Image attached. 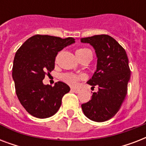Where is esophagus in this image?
<instances>
[{"instance_id": "esophagus-1", "label": "esophagus", "mask_w": 146, "mask_h": 146, "mask_svg": "<svg viewBox=\"0 0 146 146\" xmlns=\"http://www.w3.org/2000/svg\"><path fill=\"white\" fill-rule=\"evenodd\" d=\"M71 91L73 92H75V93H79L80 92V90L79 89H71Z\"/></svg>"}]
</instances>
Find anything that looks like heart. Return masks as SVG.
Wrapping results in <instances>:
<instances>
[{
    "mask_svg": "<svg viewBox=\"0 0 146 146\" xmlns=\"http://www.w3.org/2000/svg\"><path fill=\"white\" fill-rule=\"evenodd\" d=\"M90 50L87 48H80L76 50V55L77 58H80V57H82L85 54H86L87 52H89ZM91 52V51H90ZM60 79L61 80H63L64 82H66L67 84H69L70 86H74L76 85L77 82L80 80L82 79V76L80 75H75V74H73V73H63L61 76H60Z\"/></svg>",
    "mask_w": 146,
    "mask_h": 146,
    "instance_id": "1",
    "label": "heart"
}]
</instances>
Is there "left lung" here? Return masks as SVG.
Instances as JSON below:
<instances>
[{"label":"left lung","mask_w":146,"mask_h":146,"mask_svg":"<svg viewBox=\"0 0 146 146\" xmlns=\"http://www.w3.org/2000/svg\"><path fill=\"white\" fill-rule=\"evenodd\" d=\"M82 43L93 47L97 56V69L87 82L98 92L82 104L83 113L96 122L110 120L120 110L127 93L130 78L129 60L124 48L108 35H98L81 38Z\"/></svg>","instance_id":"left-lung-1"}]
</instances>
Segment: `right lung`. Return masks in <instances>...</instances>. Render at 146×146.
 I'll use <instances>...</instances> for the list:
<instances>
[{"mask_svg": "<svg viewBox=\"0 0 146 146\" xmlns=\"http://www.w3.org/2000/svg\"><path fill=\"white\" fill-rule=\"evenodd\" d=\"M74 42L71 37L35 35L17 50L12 72L16 93L24 108L33 117L48 118L54 115L61 105L63 96L70 90L63 82L51 86L43 84L42 80L54 69L58 52Z\"/></svg>", "mask_w": 146, "mask_h": 146, "instance_id": "right-lung-1", "label": "right lung"}]
</instances>
